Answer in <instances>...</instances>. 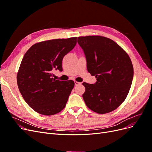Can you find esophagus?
Segmentation results:
<instances>
[{
	"mask_svg": "<svg viewBox=\"0 0 152 152\" xmlns=\"http://www.w3.org/2000/svg\"><path fill=\"white\" fill-rule=\"evenodd\" d=\"M80 84H81L80 82H77V81H75V86H78V85H80Z\"/></svg>",
	"mask_w": 152,
	"mask_h": 152,
	"instance_id": "1",
	"label": "esophagus"
}]
</instances>
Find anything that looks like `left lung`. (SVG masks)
I'll list each match as a JSON object with an SVG mask.
<instances>
[{
	"label": "left lung",
	"mask_w": 152,
	"mask_h": 152,
	"mask_svg": "<svg viewBox=\"0 0 152 152\" xmlns=\"http://www.w3.org/2000/svg\"><path fill=\"white\" fill-rule=\"evenodd\" d=\"M77 42L84 50L87 71L97 80L94 84L82 83L86 104L98 113L113 111L131 88L134 70L129 56L113 40L102 36L79 37Z\"/></svg>",
	"instance_id": "1"
}]
</instances>
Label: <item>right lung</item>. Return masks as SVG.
<instances>
[{"instance_id": "1", "label": "right lung", "mask_w": 152, "mask_h": 152, "mask_svg": "<svg viewBox=\"0 0 152 152\" xmlns=\"http://www.w3.org/2000/svg\"><path fill=\"white\" fill-rule=\"evenodd\" d=\"M76 44L77 37L43 41L32 45L25 54L17 83L23 98L35 112L53 115L65 107L74 82L56 80L52 72L63 70V58Z\"/></svg>"}]
</instances>
